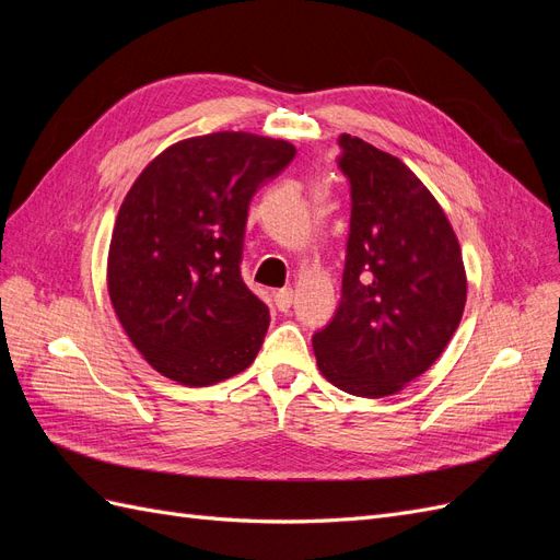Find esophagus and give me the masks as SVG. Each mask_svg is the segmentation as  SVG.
I'll use <instances>...</instances> for the list:
<instances>
[{
    "label": "esophagus",
    "instance_id": "1",
    "mask_svg": "<svg viewBox=\"0 0 560 560\" xmlns=\"http://www.w3.org/2000/svg\"><path fill=\"white\" fill-rule=\"evenodd\" d=\"M292 303H294V292L290 290V287H284V290L276 292V306H278V311L287 313V311L292 308Z\"/></svg>",
    "mask_w": 560,
    "mask_h": 560
}]
</instances>
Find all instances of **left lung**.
Returning a JSON list of instances; mask_svg holds the SVG:
<instances>
[{"mask_svg":"<svg viewBox=\"0 0 560 560\" xmlns=\"http://www.w3.org/2000/svg\"><path fill=\"white\" fill-rule=\"evenodd\" d=\"M338 144L352 200L343 290L313 350L338 389L381 399L446 350L463 319L467 276L446 212L413 171L352 135Z\"/></svg>","mask_w":560,"mask_h":560,"instance_id":"8db88e82","label":"left lung"}]
</instances>
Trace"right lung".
<instances>
[{
    "mask_svg": "<svg viewBox=\"0 0 560 560\" xmlns=\"http://www.w3.org/2000/svg\"><path fill=\"white\" fill-rule=\"evenodd\" d=\"M294 154L264 135L210 132L161 151L130 186L112 231L107 290L161 376L206 387L257 358L270 315L241 276L247 210Z\"/></svg>",
    "mask_w": 560,
    "mask_h": 560,
    "instance_id": "add662e5",
    "label": "right lung"
}]
</instances>
